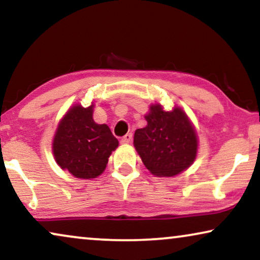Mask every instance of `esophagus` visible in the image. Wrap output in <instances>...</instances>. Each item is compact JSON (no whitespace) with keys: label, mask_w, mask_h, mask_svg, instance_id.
Here are the masks:
<instances>
[{"label":"esophagus","mask_w":260,"mask_h":260,"mask_svg":"<svg viewBox=\"0 0 260 260\" xmlns=\"http://www.w3.org/2000/svg\"><path fill=\"white\" fill-rule=\"evenodd\" d=\"M131 141H133V134H126L120 142H122L123 144H129Z\"/></svg>","instance_id":"34e87169"}]
</instances>
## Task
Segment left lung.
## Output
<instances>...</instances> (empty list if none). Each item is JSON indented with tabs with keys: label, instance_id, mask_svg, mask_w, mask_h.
Listing matches in <instances>:
<instances>
[{
	"label": "left lung",
	"instance_id": "8db88e82",
	"mask_svg": "<svg viewBox=\"0 0 260 260\" xmlns=\"http://www.w3.org/2000/svg\"><path fill=\"white\" fill-rule=\"evenodd\" d=\"M147 126L135 131L134 145L147 169L156 176H175L189 168L198 152V137L186 112L175 106L165 111L154 104Z\"/></svg>",
	"mask_w": 260,
	"mask_h": 260
}]
</instances>
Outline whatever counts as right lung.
I'll return each mask as SVG.
<instances>
[{"instance_id":"1","label":"right lung","mask_w":260,"mask_h":260,"mask_svg":"<svg viewBox=\"0 0 260 260\" xmlns=\"http://www.w3.org/2000/svg\"><path fill=\"white\" fill-rule=\"evenodd\" d=\"M93 104H77L60 120L53 140V154L61 169L78 179H94L106 168L109 157L118 147L106 124L93 120Z\"/></svg>"}]
</instances>
